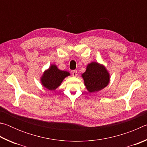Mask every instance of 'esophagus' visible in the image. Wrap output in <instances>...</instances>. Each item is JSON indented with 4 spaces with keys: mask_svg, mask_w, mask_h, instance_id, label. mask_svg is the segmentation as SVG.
Returning <instances> with one entry per match:
<instances>
[{
    "mask_svg": "<svg viewBox=\"0 0 147 147\" xmlns=\"http://www.w3.org/2000/svg\"><path fill=\"white\" fill-rule=\"evenodd\" d=\"M72 74H73V76H76L77 75V71L76 70H74L72 72Z\"/></svg>",
    "mask_w": 147,
    "mask_h": 147,
    "instance_id": "obj_1",
    "label": "esophagus"
}]
</instances>
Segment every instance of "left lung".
I'll use <instances>...</instances> for the list:
<instances>
[{"label": "left lung", "instance_id": "8db88e82", "mask_svg": "<svg viewBox=\"0 0 147 147\" xmlns=\"http://www.w3.org/2000/svg\"><path fill=\"white\" fill-rule=\"evenodd\" d=\"M82 77L86 88L90 93L105 88L109 81V75L104 66L96 62L89 63Z\"/></svg>", "mask_w": 147, "mask_h": 147}]
</instances>
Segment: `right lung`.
<instances>
[{
    "instance_id": "obj_1",
    "label": "right lung",
    "mask_w": 147,
    "mask_h": 147,
    "mask_svg": "<svg viewBox=\"0 0 147 147\" xmlns=\"http://www.w3.org/2000/svg\"><path fill=\"white\" fill-rule=\"evenodd\" d=\"M69 75L70 74L68 72L59 70L56 65H53L44 73L41 78V83L49 90H55L60 86L63 79Z\"/></svg>"
}]
</instances>
